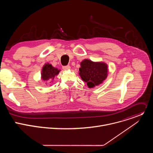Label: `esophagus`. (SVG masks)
<instances>
[{"instance_id": "1", "label": "esophagus", "mask_w": 153, "mask_h": 153, "mask_svg": "<svg viewBox=\"0 0 153 153\" xmlns=\"http://www.w3.org/2000/svg\"><path fill=\"white\" fill-rule=\"evenodd\" d=\"M63 70H65V71H68L71 69V67L69 66V65H67V66H64L62 67Z\"/></svg>"}]
</instances>
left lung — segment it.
Here are the masks:
<instances>
[{
  "mask_svg": "<svg viewBox=\"0 0 153 153\" xmlns=\"http://www.w3.org/2000/svg\"><path fill=\"white\" fill-rule=\"evenodd\" d=\"M79 74L90 88L102 83L108 74V65L103 62L84 59L80 62Z\"/></svg>",
  "mask_w": 153,
  "mask_h": 153,
  "instance_id": "left-lung-1",
  "label": "left lung"
}]
</instances>
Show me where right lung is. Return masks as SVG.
Listing matches in <instances>:
<instances>
[{
	"label": "right lung",
	"instance_id": "1",
	"mask_svg": "<svg viewBox=\"0 0 153 153\" xmlns=\"http://www.w3.org/2000/svg\"><path fill=\"white\" fill-rule=\"evenodd\" d=\"M60 71V70H58L57 68L53 67L51 64L46 63L43 65L41 71L40 79L45 84L51 83L54 80V77L57 76Z\"/></svg>",
	"mask_w": 153,
	"mask_h": 153
}]
</instances>
